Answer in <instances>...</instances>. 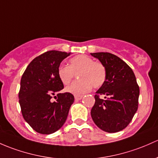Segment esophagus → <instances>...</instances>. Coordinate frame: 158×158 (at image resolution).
<instances>
[{
    "instance_id": "1",
    "label": "esophagus",
    "mask_w": 158,
    "mask_h": 158,
    "mask_svg": "<svg viewBox=\"0 0 158 158\" xmlns=\"http://www.w3.org/2000/svg\"><path fill=\"white\" fill-rule=\"evenodd\" d=\"M82 98H83V96H82V95H76V96H75V101H78L81 100Z\"/></svg>"
}]
</instances>
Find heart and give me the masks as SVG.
I'll return each mask as SVG.
<instances>
[{
    "label": "heart",
    "instance_id": "heart-1",
    "mask_svg": "<svg viewBox=\"0 0 158 158\" xmlns=\"http://www.w3.org/2000/svg\"><path fill=\"white\" fill-rule=\"evenodd\" d=\"M78 73L79 80L66 89L67 92L76 95L89 92L92 86L94 89H99L107 79L105 65L86 55H78L71 58L69 66L60 65L57 69L58 77L65 85L70 83Z\"/></svg>",
    "mask_w": 158,
    "mask_h": 158
}]
</instances>
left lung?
Segmentation results:
<instances>
[{"mask_svg":"<svg viewBox=\"0 0 158 158\" xmlns=\"http://www.w3.org/2000/svg\"><path fill=\"white\" fill-rule=\"evenodd\" d=\"M107 69L105 83L96 92L91 110L94 123L107 132L125 129L138 110L139 87L132 69L123 60L107 52L92 53ZM104 95V98H101Z\"/></svg>","mask_w":158,"mask_h":158,"instance_id":"obj_1","label":"left lung"}]
</instances>
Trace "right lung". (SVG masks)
I'll return each instance as SVG.
<instances>
[{
  "mask_svg": "<svg viewBox=\"0 0 158 158\" xmlns=\"http://www.w3.org/2000/svg\"><path fill=\"white\" fill-rule=\"evenodd\" d=\"M70 54L46 51L31 61L21 78V112L25 120L39 133L48 135L60 129L74 102L71 93H59L64 86L57 74L60 63ZM53 97L56 101H52Z\"/></svg>",
  "mask_w": 158,
  "mask_h": 158,
  "instance_id": "right-lung-1",
  "label": "right lung"
}]
</instances>
